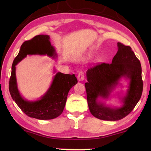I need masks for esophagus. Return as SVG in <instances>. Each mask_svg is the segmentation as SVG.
Segmentation results:
<instances>
[{"mask_svg":"<svg viewBox=\"0 0 151 151\" xmlns=\"http://www.w3.org/2000/svg\"><path fill=\"white\" fill-rule=\"evenodd\" d=\"M77 79L78 81H83L85 79V73L83 71H80L77 76Z\"/></svg>","mask_w":151,"mask_h":151,"instance_id":"1","label":"esophagus"}]
</instances>
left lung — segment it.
<instances>
[{
    "mask_svg": "<svg viewBox=\"0 0 151 151\" xmlns=\"http://www.w3.org/2000/svg\"><path fill=\"white\" fill-rule=\"evenodd\" d=\"M118 51L112 63H101L86 71L85 83L88 105L96 118L104 121H119L131 112L142 95L143 83L139 60L129 46L117 43ZM122 78L129 80L126 94L119 97L123 104L120 107H111L100 101L108 99Z\"/></svg>",
    "mask_w": 151,
    "mask_h": 151,
    "instance_id": "left-lung-1",
    "label": "left lung"
}]
</instances>
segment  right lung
Segmentation results:
<instances>
[{
	"label": "right lung",
	"instance_id": "right-lung-1",
	"mask_svg": "<svg viewBox=\"0 0 151 151\" xmlns=\"http://www.w3.org/2000/svg\"><path fill=\"white\" fill-rule=\"evenodd\" d=\"M27 55H47L57 57L54 47L51 45L50 37L47 35L35 36L31 40L24 42L12 65L9 81V91L13 101L27 116L39 120H50L62 114L70 89L78 83L75 75L56 73L47 91L39 99L30 101L21 96L18 89L16 66ZM55 73L56 70H54Z\"/></svg>",
	"mask_w": 151,
	"mask_h": 151
}]
</instances>
